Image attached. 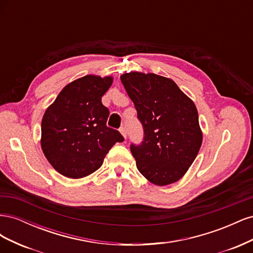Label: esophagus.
<instances>
[{"mask_svg": "<svg viewBox=\"0 0 253 253\" xmlns=\"http://www.w3.org/2000/svg\"><path fill=\"white\" fill-rule=\"evenodd\" d=\"M119 132L121 133V135L125 137V138H126V128L125 127V126H121L120 128H119Z\"/></svg>", "mask_w": 253, "mask_h": 253, "instance_id": "34e87169", "label": "esophagus"}]
</instances>
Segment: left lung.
<instances>
[{
  "instance_id": "left-lung-1",
  "label": "left lung",
  "mask_w": 253,
  "mask_h": 253,
  "mask_svg": "<svg viewBox=\"0 0 253 253\" xmlns=\"http://www.w3.org/2000/svg\"><path fill=\"white\" fill-rule=\"evenodd\" d=\"M143 126L140 145H131L138 171L157 186L179 180L203 142L194 102L173 80L139 72L120 76Z\"/></svg>"
}]
</instances>
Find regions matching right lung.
Masks as SVG:
<instances>
[{"instance_id": "1", "label": "right lung", "mask_w": 253, "mask_h": 253, "mask_svg": "<svg viewBox=\"0 0 253 253\" xmlns=\"http://www.w3.org/2000/svg\"><path fill=\"white\" fill-rule=\"evenodd\" d=\"M113 83L112 76L86 75L68 83L45 111L41 148L53 169L68 178L94 173L121 134L106 126L110 112L101 98Z\"/></svg>"}]
</instances>
